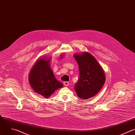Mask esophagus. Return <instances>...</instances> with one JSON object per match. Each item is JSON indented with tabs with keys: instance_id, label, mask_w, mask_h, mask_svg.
Listing matches in <instances>:
<instances>
[{
	"instance_id": "esophagus-1",
	"label": "esophagus",
	"mask_w": 135,
	"mask_h": 135,
	"mask_svg": "<svg viewBox=\"0 0 135 135\" xmlns=\"http://www.w3.org/2000/svg\"><path fill=\"white\" fill-rule=\"evenodd\" d=\"M63 84H64V85L65 86H68L69 85V83L68 82V81H64V82L63 83Z\"/></svg>"
}]
</instances>
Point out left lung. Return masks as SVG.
I'll return each instance as SVG.
<instances>
[{"label":"left lung","mask_w":135,"mask_h":135,"mask_svg":"<svg viewBox=\"0 0 135 135\" xmlns=\"http://www.w3.org/2000/svg\"><path fill=\"white\" fill-rule=\"evenodd\" d=\"M74 57L79 65L80 78L75 84L74 89L77 96L87 99L96 95L101 89L105 81L103 69L95 58L87 52Z\"/></svg>","instance_id":"8db88e82"}]
</instances>
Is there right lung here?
Here are the masks:
<instances>
[{
    "label": "right lung",
    "mask_w": 135,
    "mask_h": 135,
    "mask_svg": "<svg viewBox=\"0 0 135 135\" xmlns=\"http://www.w3.org/2000/svg\"><path fill=\"white\" fill-rule=\"evenodd\" d=\"M60 58H63L61 55ZM50 59L37 60L29 73V84L33 90L45 98H49L63 85L56 80L50 66Z\"/></svg>",
    "instance_id": "1"
}]
</instances>
